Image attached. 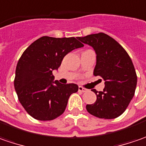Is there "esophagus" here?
Here are the masks:
<instances>
[{"mask_svg": "<svg viewBox=\"0 0 146 146\" xmlns=\"http://www.w3.org/2000/svg\"><path fill=\"white\" fill-rule=\"evenodd\" d=\"M78 90L81 91V92H86V91H87V89L84 88L82 86H79V87H78Z\"/></svg>", "mask_w": 146, "mask_h": 146, "instance_id": "esophagus-1", "label": "esophagus"}]
</instances>
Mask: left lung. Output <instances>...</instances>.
<instances>
[{
  "label": "left lung",
  "mask_w": 146,
  "mask_h": 146,
  "mask_svg": "<svg viewBox=\"0 0 146 146\" xmlns=\"http://www.w3.org/2000/svg\"><path fill=\"white\" fill-rule=\"evenodd\" d=\"M96 53L94 76L105 81L103 91H92L97 95L93 104H87L89 113L101 119H115L124 112L133 99L137 77L127 52L113 38L104 33L78 37Z\"/></svg>",
  "instance_id": "8db88e82"
}]
</instances>
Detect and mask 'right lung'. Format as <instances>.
<instances>
[{"instance_id": "add662e5", "label": "right lung", "mask_w": 146, "mask_h": 146, "mask_svg": "<svg viewBox=\"0 0 146 146\" xmlns=\"http://www.w3.org/2000/svg\"><path fill=\"white\" fill-rule=\"evenodd\" d=\"M83 46L74 37L43 36L24 51L16 67L14 88L20 103L33 118L52 120L64 113L78 86L54 81L52 71L57 70L68 52Z\"/></svg>"}]
</instances>
